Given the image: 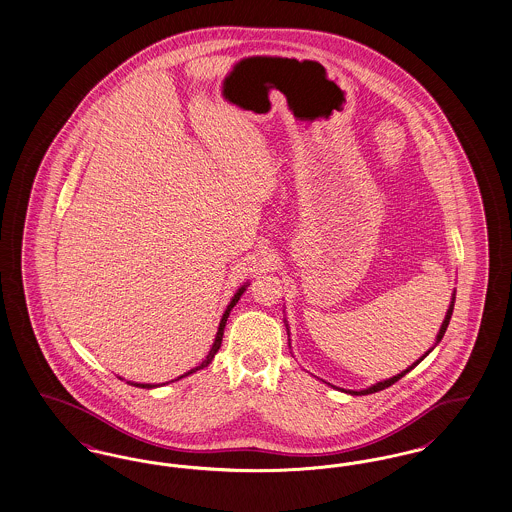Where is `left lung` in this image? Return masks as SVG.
Wrapping results in <instances>:
<instances>
[{"instance_id":"1","label":"left lung","mask_w":512,"mask_h":512,"mask_svg":"<svg viewBox=\"0 0 512 512\" xmlns=\"http://www.w3.org/2000/svg\"><path fill=\"white\" fill-rule=\"evenodd\" d=\"M453 307H455V293H453V301H451V305H449V309H447V315H445V320H443V324H441V328H439L438 341H436V343H439V341H441V338L445 336V330H447V326H449V320H451V315H453ZM432 349H434V347H432ZM432 349H430V351H432ZM430 351H428V353H430ZM428 353H426V355H428ZM426 355H424V357H426ZM424 357H422V359H424ZM422 359H420V361H422ZM420 361H416V363H414L413 366H409L407 370H403L401 374L393 376V378H390V380L378 382L376 386H372V388H366V390L349 391V393H351V395H368V393H376V391L386 390V388H390V386H393V384H395L397 380H401V378H403V376H405L407 372H411L414 366L418 365Z\"/></svg>"}]
</instances>
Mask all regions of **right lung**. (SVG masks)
Wrapping results in <instances>:
<instances>
[{
	"label": "right lung",
	"instance_id": "right-lung-1",
	"mask_svg": "<svg viewBox=\"0 0 512 512\" xmlns=\"http://www.w3.org/2000/svg\"><path fill=\"white\" fill-rule=\"evenodd\" d=\"M245 286H242L238 292H236V295L232 297V301H230V305L226 307V311H224V315H222V318H220V324H219V332H217V338H215V343H213V347H211V351H209V355H207V359L201 363L199 366H195V368H192L190 372H186L184 376H188V374H192V372H195V370H201V368H205V366L209 365L211 361H213V357L217 355V351L220 349V343H222V334H224V326H226V320H228V315H230V311H232V307L238 303V299L242 297V293H244ZM184 376H180V378H184ZM130 384V382H128ZM132 386H136V388H153L151 384H132Z\"/></svg>",
	"mask_w": 512,
	"mask_h": 512
}]
</instances>
